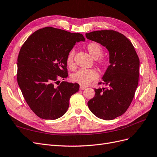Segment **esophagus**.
I'll return each instance as SVG.
<instances>
[{
	"label": "esophagus",
	"mask_w": 157,
	"mask_h": 157,
	"mask_svg": "<svg viewBox=\"0 0 157 157\" xmlns=\"http://www.w3.org/2000/svg\"><path fill=\"white\" fill-rule=\"evenodd\" d=\"M86 89V88L85 87V86H80V88H79V89H80L81 90H85V89Z\"/></svg>",
	"instance_id": "obj_1"
}]
</instances>
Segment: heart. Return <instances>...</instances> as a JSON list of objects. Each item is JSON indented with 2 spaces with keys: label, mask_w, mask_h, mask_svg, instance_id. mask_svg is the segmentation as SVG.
I'll return each mask as SVG.
<instances>
[{
  "label": "heart",
  "mask_w": 157,
  "mask_h": 157,
  "mask_svg": "<svg viewBox=\"0 0 157 157\" xmlns=\"http://www.w3.org/2000/svg\"><path fill=\"white\" fill-rule=\"evenodd\" d=\"M86 48L89 55L96 60L98 67L100 71L107 67V60L105 57L102 56L103 48L100 44L94 42L89 43L86 45ZM74 55L75 50L72 49L68 52L67 56V66L71 69L74 67ZM98 77V74L94 69H80L71 75V79L75 83L82 86H86L96 80Z\"/></svg>",
  "instance_id": "1"
}]
</instances>
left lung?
Masks as SVG:
<instances>
[{"label": "left lung", "instance_id": "obj_1", "mask_svg": "<svg viewBox=\"0 0 157 157\" xmlns=\"http://www.w3.org/2000/svg\"><path fill=\"white\" fill-rule=\"evenodd\" d=\"M86 37L105 46L109 63L102 78L104 87L94 89L95 96L87 105L99 118L113 120L130 106L138 84L140 60L135 47L124 35L114 30L94 31Z\"/></svg>", "mask_w": 157, "mask_h": 157}]
</instances>
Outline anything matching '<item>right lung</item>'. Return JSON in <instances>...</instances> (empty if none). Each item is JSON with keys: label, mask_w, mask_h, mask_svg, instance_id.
Returning a JSON list of instances; mask_svg holds the SVG:
<instances>
[{"label": "right lung", "mask_w": 157, "mask_h": 157, "mask_svg": "<svg viewBox=\"0 0 157 157\" xmlns=\"http://www.w3.org/2000/svg\"><path fill=\"white\" fill-rule=\"evenodd\" d=\"M81 40H85L81 33L45 27L32 33L22 44L17 58V83L28 106L38 117H61L71 96L79 90V84L59 83V78H67V56Z\"/></svg>", "instance_id": "add662e5"}]
</instances>
